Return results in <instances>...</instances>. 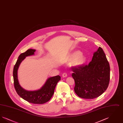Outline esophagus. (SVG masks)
Wrapping results in <instances>:
<instances>
[{"label": "esophagus", "instance_id": "esophagus-1", "mask_svg": "<svg viewBox=\"0 0 123 123\" xmlns=\"http://www.w3.org/2000/svg\"><path fill=\"white\" fill-rule=\"evenodd\" d=\"M67 76V74L66 73H64L62 75V76L63 77H66V76Z\"/></svg>", "mask_w": 123, "mask_h": 123}]
</instances>
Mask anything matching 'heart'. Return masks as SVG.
<instances>
[{
    "label": "heart",
    "instance_id": "heart-1",
    "mask_svg": "<svg viewBox=\"0 0 123 123\" xmlns=\"http://www.w3.org/2000/svg\"><path fill=\"white\" fill-rule=\"evenodd\" d=\"M86 57L83 53L79 51H75L71 53L66 59V62H70L73 67H80L84 64Z\"/></svg>",
    "mask_w": 123,
    "mask_h": 123
}]
</instances>
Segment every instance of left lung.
Listing matches in <instances>:
<instances>
[{
    "label": "left lung",
    "instance_id": "8db88e82",
    "mask_svg": "<svg viewBox=\"0 0 123 123\" xmlns=\"http://www.w3.org/2000/svg\"><path fill=\"white\" fill-rule=\"evenodd\" d=\"M74 91L80 97L93 99L103 94L108 86L110 68L103 49L99 47L88 65L72 67Z\"/></svg>",
    "mask_w": 123,
    "mask_h": 123
}]
</instances>
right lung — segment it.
Instances as JSON below:
<instances>
[{"label":"right lung","instance_id":"1","mask_svg":"<svg viewBox=\"0 0 123 123\" xmlns=\"http://www.w3.org/2000/svg\"><path fill=\"white\" fill-rule=\"evenodd\" d=\"M35 49H28L25 52L21 53L13 69V79L14 87L18 94L23 99L29 103L35 104H42L48 101L54 94L56 86L61 77L58 75L48 78L44 85L40 89L35 91H27L22 88L18 82V70L21 63L27 56L33 55Z\"/></svg>","mask_w":123,"mask_h":123}]
</instances>
